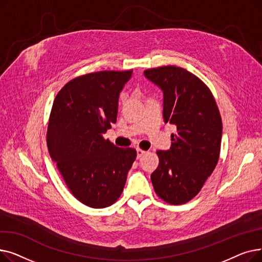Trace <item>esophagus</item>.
I'll return each mask as SVG.
<instances>
[{
  "mask_svg": "<svg viewBox=\"0 0 262 262\" xmlns=\"http://www.w3.org/2000/svg\"><path fill=\"white\" fill-rule=\"evenodd\" d=\"M146 152L145 150H143V149H141V148H137V158H141L144 154H145Z\"/></svg>",
  "mask_w": 262,
  "mask_h": 262,
  "instance_id": "esophagus-1",
  "label": "esophagus"
}]
</instances>
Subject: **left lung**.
Returning a JSON list of instances; mask_svg holds the SVG:
<instances>
[{"label": "left lung", "mask_w": 262, "mask_h": 262, "mask_svg": "<svg viewBox=\"0 0 262 262\" xmlns=\"http://www.w3.org/2000/svg\"><path fill=\"white\" fill-rule=\"evenodd\" d=\"M145 77L163 91V119L176 126L171 148L157 150L150 175L156 194L171 205L198 195L220 157L222 119L212 92L198 76L175 66L147 69Z\"/></svg>", "instance_id": "8db88e82"}]
</instances>
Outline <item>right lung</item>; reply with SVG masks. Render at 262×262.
I'll return each instance as SVG.
<instances>
[{
    "label": "right lung",
    "instance_id": "obj_1",
    "mask_svg": "<svg viewBox=\"0 0 262 262\" xmlns=\"http://www.w3.org/2000/svg\"><path fill=\"white\" fill-rule=\"evenodd\" d=\"M133 74L100 71L68 81L54 100L47 144L73 196L91 208L118 201L135 148L116 146L103 135L117 122L119 94Z\"/></svg>",
    "mask_w": 262,
    "mask_h": 262
}]
</instances>
